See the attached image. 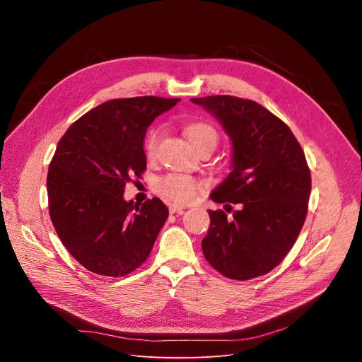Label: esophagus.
<instances>
[{
	"label": "esophagus",
	"mask_w": 362,
	"mask_h": 362,
	"mask_svg": "<svg viewBox=\"0 0 362 362\" xmlns=\"http://www.w3.org/2000/svg\"><path fill=\"white\" fill-rule=\"evenodd\" d=\"M184 210H185V206L178 205V204H170V205H169V211H170V214H175V213L181 214Z\"/></svg>",
	"instance_id": "esophagus-1"
}]
</instances>
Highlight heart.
<instances>
[{
	"label": "heart",
	"instance_id": "obj_1",
	"mask_svg": "<svg viewBox=\"0 0 362 362\" xmlns=\"http://www.w3.org/2000/svg\"><path fill=\"white\" fill-rule=\"evenodd\" d=\"M185 134H187L192 145L198 149L202 145L217 144V131L213 125L206 122H193L185 127ZM163 136L161 127H152L145 137V154L149 158H154L157 156V151L160 146ZM204 190V182L198 178L190 177L187 173H168L157 181V192L175 204H187L192 202L196 196Z\"/></svg>",
	"mask_w": 362,
	"mask_h": 362
}]
</instances>
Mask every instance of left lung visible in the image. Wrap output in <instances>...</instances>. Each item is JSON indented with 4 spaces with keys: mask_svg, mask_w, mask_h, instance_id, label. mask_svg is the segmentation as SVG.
<instances>
[{
    "mask_svg": "<svg viewBox=\"0 0 362 362\" xmlns=\"http://www.w3.org/2000/svg\"><path fill=\"white\" fill-rule=\"evenodd\" d=\"M192 103L213 113L233 141V170L210 198L226 204L225 210L238 205L233 217L208 210L204 257L229 279L266 275L287 257L308 213L311 173L303 149L288 125L255 101L214 95Z\"/></svg>",
    "mask_w": 362,
    "mask_h": 362,
    "instance_id": "obj_1",
    "label": "left lung"
}]
</instances>
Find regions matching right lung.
Instances as JSON below:
<instances>
[{"mask_svg":"<svg viewBox=\"0 0 362 362\" xmlns=\"http://www.w3.org/2000/svg\"><path fill=\"white\" fill-rule=\"evenodd\" d=\"M178 98L136 96L92 108L60 139L47 177L51 222L63 246L96 275L119 278L149 257L169 216L158 198L127 202L124 190L146 170L144 140Z\"/></svg>","mask_w":362,"mask_h":362,"instance_id":"1","label":"right lung"}]
</instances>
